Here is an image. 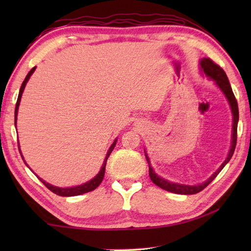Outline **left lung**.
<instances>
[{
    "label": "left lung",
    "mask_w": 251,
    "mask_h": 251,
    "mask_svg": "<svg viewBox=\"0 0 251 251\" xmlns=\"http://www.w3.org/2000/svg\"><path fill=\"white\" fill-rule=\"evenodd\" d=\"M201 69L203 71V73H205L207 76H209L210 78H212L216 83H217L220 90H222L224 92V94L226 95L229 104H230L231 112H232V115H233L231 148H230V151H229V154H228V157L226 158V160L224 161L223 165L219 167L218 171L216 172L214 175H212L209 178V179L206 180L205 182H202V184H199V185H195V186L175 184V182H169L167 180H165L164 178L158 177L155 174V172L152 171V168H151V164H150V159H148V157L146 155L147 163H148V165H150V177H151V179L152 180V182H154V184L157 185L158 187H160V188L167 190V192L180 194V195H194V194H197L199 192H201L202 189H205L206 187L209 185L216 177H217V175L220 173V171H222V169L225 167V165H226L228 161L230 160V158L233 155V151H235L236 144H237V125H238V120H239V112H238L237 100H236L235 95H233L231 86H230V84H229L227 75H226V73H225V71L222 69V67H220L218 64H216L214 61H211V59L208 58V57L201 59Z\"/></svg>",
    "instance_id": "1"
}]
</instances>
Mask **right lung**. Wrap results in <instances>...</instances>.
I'll return each instance as SVG.
<instances>
[{"label":"right lung","mask_w":251,"mask_h":251,"mask_svg":"<svg viewBox=\"0 0 251 251\" xmlns=\"http://www.w3.org/2000/svg\"><path fill=\"white\" fill-rule=\"evenodd\" d=\"M35 71V66L33 67V69L28 72V74L26 75V77H25L24 82L22 83V86H21L20 88V93H19V97H18V101H16V105H15V125H16V116H18V110H19V105H20V100H21V97H22V93L24 91V87L25 85H26L28 78L31 77V75L33 74V72ZM116 145V139L115 142L113 143V145L109 147L108 150V152L107 155H106L105 157V160H104V164L103 166H101L100 168V172L97 174V176L93 178L92 180H90L88 182H86V184H83V185H79V186H76V187H71V188H59V187H55L53 185L49 184V182L44 181L43 179H41V181L43 182V184L48 187V188L50 190V192H53L54 194L58 195V196H65V197H70V196H77V195H82V194H85V193H88V192H92V190L96 189L97 187L100 186V184L101 182V180H103L104 178V174H105V167H106V163H107V158L110 155V152L113 151L114 147H115ZM20 151V148H19ZM20 154H21V151H20ZM22 156V155H21ZM22 159H23V156H22ZM25 163V160H24Z\"/></svg>","instance_id":"right-lung-1"}]
</instances>
